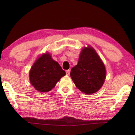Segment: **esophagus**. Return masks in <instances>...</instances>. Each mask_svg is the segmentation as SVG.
Wrapping results in <instances>:
<instances>
[{"instance_id":"esophagus-1","label":"esophagus","mask_w":135,"mask_h":135,"mask_svg":"<svg viewBox=\"0 0 135 135\" xmlns=\"http://www.w3.org/2000/svg\"><path fill=\"white\" fill-rule=\"evenodd\" d=\"M70 70H67L66 71V74H67V75H69L70 74Z\"/></svg>"}]
</instances>
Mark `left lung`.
Wrapping results in <instances>:
<instances>
[{"label":"left lung","instance_id":"obj_1","mask_svg":"<svg viewBox=\"0 0 135 135\" xmlns=\"http://www.w3.org/2000/svg\"><path fill=\"white\" fill-rule=\"evenodd\" d=\"M106 71L98 54L91 47H85L78 62L71 70L70 75L76 88L86 94L96 93L104 84Z\"/></svg>","mask_w":135,"mask_h":135}]
</instances>
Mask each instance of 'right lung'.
Masks as SVG:
<instances>
[{
    "label": "right lung",
    "mask_w": 135,
    "mask_h": 135,
    "mask_svg": "<svg viewBox=\"0 0 135 135\" xmlns=\"http://www.w3.org/2000/svg\"><path fill=\"white\" fill-rule=\"evenodd\" d=\"M64 75L65 71L49 53L42 54L36 60L29 74L31 85L41 92L51 90Z\"/></svg>",
    "instance_id": "obj_1"
}]
</instances>
